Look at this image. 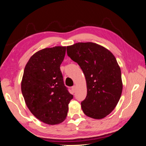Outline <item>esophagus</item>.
Returning a JSON list of instances; mask_svg holds the SVG:
<instances>
[{
    "instance_id": "esophagus-1",
    "label": "esophagus",
    "mask_w": 146,
    "mask_h": 146,
    "mask_svg": "<svg viewBox=\"0 0 146 146\" xmlns=\"http://www.w3.org/2000/svg\"><path fill=\"white\" fill-rule=\"evenodd\" d=\"M71 90L73 91V93H75L76 91V86H72V88H71Z\"/></svg>"
}]
</instances>
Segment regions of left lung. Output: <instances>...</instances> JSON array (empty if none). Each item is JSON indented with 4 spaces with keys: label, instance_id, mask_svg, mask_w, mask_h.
Masks as SVG:
<instances>
[{
    "label": "left lung",
    "instance_id": "obj_1",
    "mask_svg": "<svg viewBox=\"0 0 146 146\" xmlns=\"http://www.w3.org/2000/svg\"><path fill=\"white\" fill-rule=\"evenodd\" d=\"M67 54L84 73L87 95L82 102L86 115L101 119L110 113L122 92L120 68L111 52L94 42H78L67 46Z\"/></svg>",
    "mask_w": 146,
    "mask_h": 146
}]
</instances>
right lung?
<instances>
[{"instance_id":"add662e5","label":"right lung","mask_w":146,"mask_h":146,"mask_svg":"<svg viewBox=\"0 0 146 146\" xmlns=\"http://www.w3.org/2000/svg\"><path fill=\"white\" fill-rule=\"evenodd\" d=\"M65 52V46L36 52L26 64L22 80L21 91L27 107L37 119L49 125L64 121L73 98L60 70Z\"/></svg>"}]
</instances>
